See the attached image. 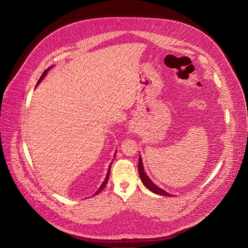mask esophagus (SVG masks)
I'll use <instances>...</instances> for the list:
<instances>
[{"label":"esophagus","mask_w":248,"mask_h":248,"mask_svg":"<svg viewBox=\"0 0 248 248\" xmlns=\"http://www.w3.org/2000/svg\"><path fill=\"white\" fill-rule=\"evenodd\" d=\"M131 130H132V129H131Z\"/></svg>","instance_id":"obj_1"}]
</instances>
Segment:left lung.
<instances>
[{
  "label": "left lung",
  "instance_id": "left-lung-1",
  "mask_svg": "<svg viewBox=\"0 0 248 248\" xmlns=\"http://www.w3.org/2000/svg\"><path fill=\"white\" fill-rule=\"evenodd\" d=\"M139 173H140V180L141 182L143 183V185L152 192L154 193H157V194H160V195H163V196H171L170 193L166 192L164 189L160 188L159 186H157L151 180L150 178L146 175L144 169H143V165H142V160L141 158L140 157V160H139Z\"/></svg>",
  "mask_w": 248,
  "mask_h": 248
}]
</instances>
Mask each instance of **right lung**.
<instances>
[{"label":"right lung","mask_w":248,"mask_h":248,"mask_svg":"<svg viewBox=\"0 0 248 248\" xmlns=\"http://www.w3.org/2000/svg\"><path fill=\"white\" fill-rule=\"evenodd\" d=\"M50 68H51V67H50ZM50 68H48L47 70H45V71L43 72V74L41 75L40 79H39V80H38V82H37V84H38V83H40V82L42 81V79H43V78L45 77L46 73L48 72V70H49ZM37 84H36V85H37ZM114 156H115V155H114ZM110 165H111V164H110V165H109V166H108V173H107V176H106V178H105V181H104V182H103V184H102V185L100 186V187L98 188V190H97V191L95 192V194H94V195H96V194H98L99 192H101V190H102V189H103V188H104V187L106 186V185H107V183H108V176H109V170H110Z\"/></svg>","instance_id":"obj_1"}]
</instances>
